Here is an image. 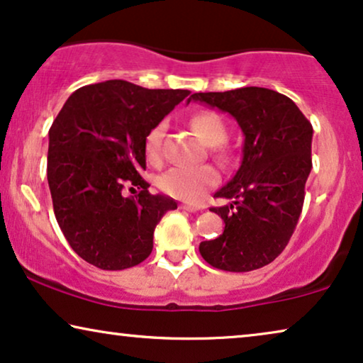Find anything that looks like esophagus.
I'll return each mask as SVG.
<instances>
[{
    "mask_svg": "<svg viewBox=\"0 0 363 363\" xmlns=\"http://www.w3.org/2000/svg\"><path fill=\"white\" fill-rule=\"evenodd\" d=\"M180 208H182V210L190 211V213H195V211H198V208H196V206H193V205H182Z\"/></svg>",
    "mask_w": 363,
    "mask_h": 363,
    "instance_id": "esophagus-1",
    "label": "esophagus"
}]
</instances>
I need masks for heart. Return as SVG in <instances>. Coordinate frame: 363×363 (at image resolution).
Instances as JSON below:
<instances>
[{"label": "heart", "instance_id": "1", "mask_svg": "<svg viewBox=\"0 0 363 363\" xmlns=\"http://www.w3.org/2000/svg\"><path fill=\"white\" fill-rule=\"evenodd\" d=\"M190 125L196 137L205 145L216 147L225 142L226 127L221 117L215 112H196L190 118ZM163 137H165V123H157L145 137L147 160L155 163L162 157ZM220 180L218 172L210 165L201 167H173L158 178V188L167 195L183 201H198Z\"/></svg>", "mask_w": 363, "mask_h": 363}]
</instances>
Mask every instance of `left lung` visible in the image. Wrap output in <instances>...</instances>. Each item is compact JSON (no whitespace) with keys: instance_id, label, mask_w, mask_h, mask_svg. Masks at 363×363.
<instances>
[{"instance_id":"left-lung-1","label":"left lung","mask_w":363,"mask_h":363,"mask_svg":"<svg viewBox=\"0 0 363 363\" xmlns=\"http://www.w3.org/2000/svg\"><path fill=\"white\" fill-rule=\"evenodd\" d=\"M190 101L230 113L245 135L240 168L215 193L231 203L211 208L225 221V231L200 242V255L223 271L259 269L281 255L296 230L314 130L289 97L271 89L196 92Z\"/></svg>"}]
</instances>
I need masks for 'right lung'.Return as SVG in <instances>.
Here are the masks:
<instances>
[{"mask_svg": "<svg viewBox=\"0 0 363 363\" xmlns=\"http://www.w3.org/2000/svg\"><path fill=\"white\" fill-rule=\"evenodd\" d=\"M190 96L113 79L77 89L49 128L48 183L54 215L74 251L89 264L121 271L145 261L153 231L177 201L152 195L145 137ZM139 188L135 197L123 186Z\"/></svg>", "mask_w": 363, "mask_h": 363, "instance_id": "add662e5", "label": "right lung"}]
</instances>
